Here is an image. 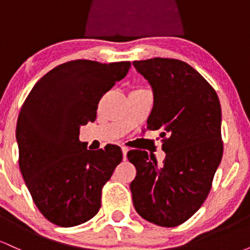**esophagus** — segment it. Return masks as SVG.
<instances>
[{
    "label": "esophagus",
    "mask_w": 250,
    "mask_h": 250,
    "mask_svg": "<svg viewBox=\"0 0 250 250\" xmlns=\"http://www.w3.org/2000/svg\"><path fill=\"white\" fill-rule=\"evenodd\" d=\"M129 151V148L128 147H122V153H123V159L127 160V154Z\"/></svg>",
    "instance_id": "34e87169"
}]
</instances>
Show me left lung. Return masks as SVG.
Segmentation results:
<instances>
[{
	"label": "left lung",
	"mask_w": 250,
	"mask_h": 250,
	"mask_svg": "<svg viewBox=\"0 0 250 250\" xmlns=\"http://www.w3.org/2000/svg\"><path fill=\"white\" fill-rule=\"evenodd\" d=\"M150 83L154 107L148 129L161 130L166 159L133 149L134 207L161 227L182 225L199 210L211 189L223 154L221 104L215 89L188 63L175 59L134 61Z\"/></svg>",
	"instance_id": "1"
}]
</instances>
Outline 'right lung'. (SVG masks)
I'll list each match as a JSON object with an SVG mask.
<instances>
[{
    "label": "right lung",
    "instance_id": "add662e5",
    "mask_svg": "<svg viewBox=\"0 0 250 250\" xmlns=\"http://www.w3.org/2000/svg\"><path fill=\"white\" fill-rule=\"evenodd\" d=\"M129 61L65 62L40 79L16 125L19 166L34 203L60 227L79 226L101 208L102 188L122 161L116 145L90 150L80 125L94 122L101 97L127 75Z\"/></svg>",
    "mask_w": 250,
    "mask_h": 250
}]
</instances>
